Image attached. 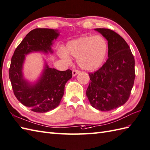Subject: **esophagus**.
<instances>
[{"label": "esophagus", "mask_w": 150, "mask_h": 150, "mask_svg": "<svg viewBox=\"0 0 150 150\" xmlns=\"http://www.w3.org/2000/svg\"><path fill=\"white\" fill-rule=\"evenodd\" d=\"M79 73H80V71L79 70H76V69H74V70H73V71H72V75H73V76H75L77 74H79Z\"/></svg>", "instance_id": "1"}]
</instances>
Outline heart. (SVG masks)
Listing matches in <instances>:
<instances>
[{
  "label": "heart",
  "mask_w": 150,
  "mask_h": 150,
  "mask_svg": "<svg viewBox=\"0 0 150 150\" xmlns=\"http://www.w3.org/2000/svg\"><path fill=\"white\" fill-rule=\"evenodd\" d=\"M107 43L102 36H87L69 41L64 50L59 52V55L69 62V55L77 58V63L82 69L94 71L98 68L105 59L107 52Z\"/></svg>",
  "instance_id": "heart-1"
}]
</instances>
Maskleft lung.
<instances>
[{"label":"left lung","mask_w":150,"mask_h":150,"mask_svg":"<svg viewBox=\"0 0 150 150\" xmlns=\"http://www.w3.org/2000/svg\"><path fill=\"white\" fill-rule=\"evenodd\" d=\"M108 41V59L102 68L89 73L86 96L97 110L109 111L127 102L135 79V60L123 38L109 29H95Z\"/></svg>","instance_id":"8db88e82"}]
</instances>
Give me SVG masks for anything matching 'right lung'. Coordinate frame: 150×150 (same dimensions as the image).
Instances as JSON below:
<instances>
[{
	"label": "right lung",
	"instance_id": "obj_1",
	"mask_svg": "<svg viewBox=\"0 0 150 150\" xmlns=\"http://www.w3.org/2000/svg\"><path fill=\"white\" fill-rule=\"evenodd\" d=\"M59 36L58 30L35 29L28 33L14 52L9 70L13 93L23 105L36 112H47L56 108L64 93V86L72 77L70 69L59 71L45 62L42 73L35 82L24 78L25 56L33 52L53 53L52 47Z\"/></svg>",
	"mask_w": 150,
	"mask_h": 150
}]
</instances>
